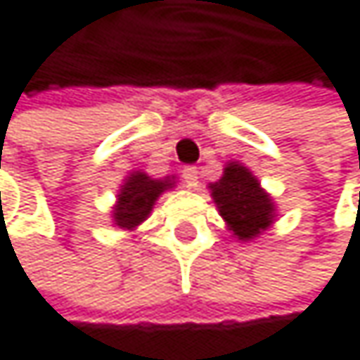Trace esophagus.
Returning a JSON list of instances; mask_svg holds the SVG:
<instances>
[{"instance_id":"esophagus-1","label":"esophagus","mask_w":360,"mask_h":360,"mask_svg":"<svg viewBox=\"0 0 360 360\" xmlns=\"http://www.w3.org/2000/svg\"><path fill=\"white\" fill-rule=\"evenodd\" d=\"M182 178H184L188 188H197L199 186V169L197 167H184L182 169Z\"/></svg>"}]
</instances>
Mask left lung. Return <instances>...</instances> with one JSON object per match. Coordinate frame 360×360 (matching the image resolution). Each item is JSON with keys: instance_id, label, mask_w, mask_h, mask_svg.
I'll list each match as a JSON object with an SVG mask.
<instances>
[{"instance_id": "8db88e82", "label": "left lung", "mask_w": 360, "mask_h": 360, "mask_svg": "<svg viewBox=\"0 0 360 360\" xmlns=\"http://www.w3.org/2000/svg\"><path fill=\"white\" fill-rule=\"evenodd\" d=\"M207 188L227 229L240 242H252L263 236L278 216L271 195L240 161H229L220 180Z\"/></svg>"}]
</instances>
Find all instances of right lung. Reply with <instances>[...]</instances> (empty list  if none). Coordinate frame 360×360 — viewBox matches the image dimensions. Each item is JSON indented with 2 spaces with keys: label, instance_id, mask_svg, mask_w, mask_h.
Here are the masks:
<instances>
[{
  "label": "right lung",
  "instance_id": "1",
  "mask_svg": "<svg viewBox=\"0 0 360 360\" xmlns=\"http://www.w3.org/2000/svg\"><path fill=\"white\" fill-rule=\"evenodd\" d=\"M174 186V176L157 180L142 169H133L118 188L116 203L112 205V224L122 231H136L150 216L157 199Z\"/></svg>",
  "mask_w": 360,
  "mask_h": 360
}]
</instances>
